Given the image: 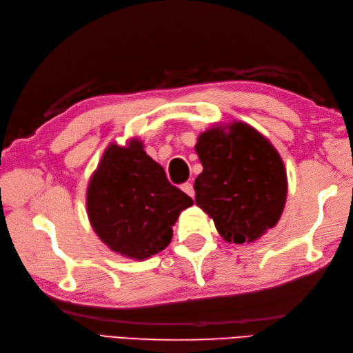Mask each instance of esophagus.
Returning <instances> with one entry per match:
<instances>
[{"label": "esophagus", "instance_id": "obj_1", "mask_svg": "<svg viewBox=\"0 0 353 353\" xmlns=\"http://www.w3.org/2000/svg\"><path fill=\"white\" fill-rule=\"evenodd\" d=\"M181 190H183L187 196H190V197H193V199H194L196 191H194V187H193V184H191V183H185V184H183V185H181Z\"/></svg>", "mask_w": 353, "mask_h": 353}]
</instances>
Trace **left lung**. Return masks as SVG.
<instances>
[{"label":"left lung","instance_id":"8db88e82","mask_svg":"<svg viewBox=\"0 0 353 353\" xmlns=\"http://www.w3.org/2000/svg\"><path fill=\"white\" fill-rule=\"evenodd\" d=\"M203 172L196 203L228 243H253L280 221L287 174L275 147L244 122L216 125L197 138Z\"/></svg>","mask_w":353,"mask_h":353}]
</instances>
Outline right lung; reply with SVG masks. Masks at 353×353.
Wrapping results in <instances>:
<instances>
[{
	"instance_id": "1",
	"label": "right lung",
	"mask_w": 353,
	"mask_h": 353,
	"mask_svg": "<svg viewBox=\"0 0 353 353\" xmlns=\"http://www.w3.org/2000/svg\"><path fill=\"white\" fill-rule=\"evenodd\" d=\"M193 203L137 138L105 148L87 188L95 234L110 250L137 261L168 248L179 213Z\"/></svg>"
}]
</instances>
